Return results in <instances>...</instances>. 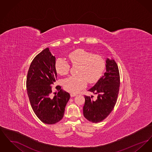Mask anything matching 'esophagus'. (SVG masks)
<instances>
[{
	"instance_id": "1",
	"label": "esophagus",
	"mask_w": 152,
	"mask_h": 152,
	"mask_svg": "<svg viewBox=\"0 0 152 152\" xmlns=\"http://www.w3.org/2000/svg\"><path fill=\"white\" fill-rule=\"evenodd\" d=\"M71 97H74V96H76V94H73V93H71Z\"/></svg>"
}]
</instances>
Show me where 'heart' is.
Returning <instances> with one entry per match:
<instances>
[{
    "instance_id": "obj_1",
    "label": "heart",
    "mask_w": 152,
    "mask_h": 152,
    "mask_svg": "<svg viewBox=\"0 0 152 152\" xmlns=\"http://www.w3.org/2000/svg\"><path fill=\"white\" fill-rule=\"evenodd\" d=\"M73 66H78L77 76H72L63 81L65 91L77 93L87 86V81L93 83L97 81L103 72L104 61L99 55L82 49L76 50L68 55ZM55 68L61 75H67L70 70V65L63 58H58L55 62Z\"/></svg>"
}]
</instances>
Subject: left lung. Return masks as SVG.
I'll list each match as a JSON object with an SVG mask.
<instances>
[{
	"label": "left lung",
	"mask_w": 152,
	"mask_h": 152,
	"mask_svg": "<svg viewBox=\"0 0 152 152\" xmlns=\"http://www.w3.org/2000/svg\"><path fill=\"white\" fill-rule=\"evenodd\" d=\"M106 71L94 87L88 91L97 94L96 100L93 96H85L83 114L89 121L97 123L107 118L116 105L119 93L120 77L115 61L107 58Z\"/></svg>",
	"instance_id": "8db88e82"
}]
</instances>
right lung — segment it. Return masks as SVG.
Listing matches in <instances>:
<instances>
[{
    "label": "right lung",
    "instance_id": "1",
    "mask_svg": "<svg viewBox=\"0 0 152 152\" xmlns=\"http://www.w3.org/2000/svg\"><path fill=\"white\" fill-rule=\"evenodd\" d=\"M56 58L47 48L37 55L29 66L26 87L29 102L39 119L47 124L60 121L70 94L63 91L60 86L52 92V86L57 80Z\"/></svg>",
    "mask_w": 152,
    "mask_h": 152
}]
</instances>
